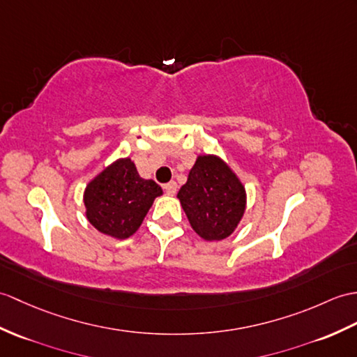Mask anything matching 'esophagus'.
<instances>
[{
    "instance_id": "1",
    "label": "esophagus",
    "mask_w": 357,
    "mask_h": 357,
    "mask_svg": "<svg viewBox=\"0 0 357 357\" xmlns=\"http://www.w3.org/2000/svg\"><path fill=\"white\" fill-rule=\"evenodd\" d=\"M164 190L167 195H175L178 192V184L175 181L167 182V184H164Z\"/></svg>"
}]
</instances>
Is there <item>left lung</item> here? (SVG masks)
<instances>
[{"label": "left lung", "mask_w": 357, "mask_h": 357, "mask_svg": "<svg viewBox=\"0 0 357 357\" xmlns=\"http://www.w3.org/2000/svg\"><path fill=\"white\" fill-rule=\"evenodd\" d=\"M178 199L190 225L205 240H223L236 229L245 213L242 182L218 156L196 160Z\"/></svg>", "instance_id": "obj_1"}]
</instances>
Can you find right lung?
I'll use <instances>...</instances> for the list:
<instances>
[{"label":"right lung","mask_w":357,"mask_h":357,"mask_svg":"<svg viewBox=\"0 0 357 357\" xmlns=\"http://www.w3.org/2000/svg\"><path fill=\"white\" fill-rule=\"evenodd\" d=\"M161 195L155 181L139 178L129 158L119 160L88 184L86 218L100 233L126 238L139 228L153 199Z\"/></svg>","instance_id":"obj_1"}]
</instances>
